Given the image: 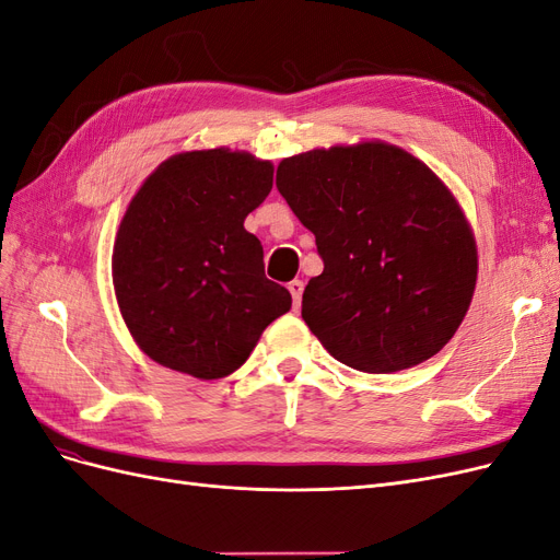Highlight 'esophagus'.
I'll return each mask as SVG.
<instances>
[{
  "label": "esophagus",
  "mask_w": 560,
  "mask_h": 560,
  "mask_svg": "<svg viewBox=\"0 0 560 560\" xmlns=\"http://www.w3.org/2000/svg\"><path fill=\"white\" fill-rule=\"evenodd\" d=\"M287 290H290V294H292L294 308H299L301 306V294H303V282L301 280H292L290 284H287Z\"/></svg>",
  "instance_id": "esophagus-1"
}]
</instances>
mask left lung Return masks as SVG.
<instances>
[{"instance_id":"1","label":"left lung","mask_w":560,"mask_h":560,"mask_svg":"<svg viewBox=\"0 0 560 560\" xmlns=\"http://www.w3.org/2000/svg\"><path fill=\"white\" fill-rule=\"evenodd\" d=\"M276 186L325 261L301 317L331 358L393 374L451 341L479 254L460 202L425 163L381 140L336 144L282 159Z\"/></svg>"}]
</instances>
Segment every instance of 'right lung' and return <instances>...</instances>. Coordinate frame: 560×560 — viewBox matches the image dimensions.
Returning a JSON list of instances; mask_svg holds the SVG:
<instances>
[{
  "mask_svg": "<svg viewBox=\"0 0 560 560\" xmlns=\"http://www.w3.org/2000/svg\"><path fill=\"white\" fill-rule=\"evenodd\" d=\"M270 189L273 163L219 147L163 161L128 202L112 254L114 294L135 343L161 366L229 376L292 308L245 231Z\"/></svg>",
  "mask_w": 560,
  "mask_h": 560,
  "instance_id": "1",
  "label": "right lung"
}]
</instances>
